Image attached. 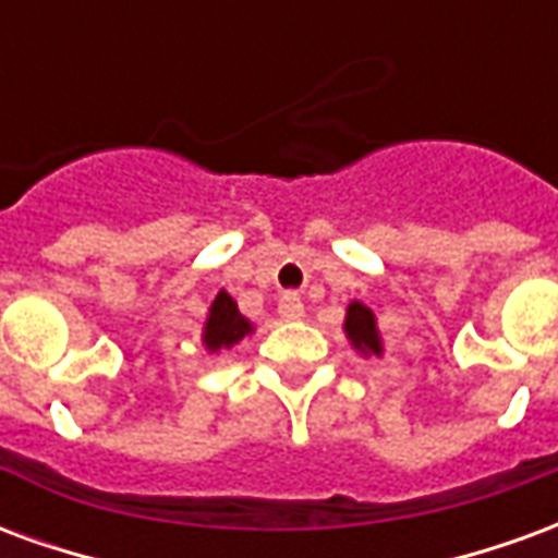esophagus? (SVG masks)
Listing matches in <instances>:
<instances>
[{"label": "esophagus", "mask_w": 558, "mask_h": 558, "mask_svg": "<svg viewBox=\"0 0 558 558\" xmlns=\"http://www.w3.org/2000/svg\"><path fill=\"white\" fill-rule=\"evenodd\" d=\"M278 314H280V319H287V323H299V319H302L304 316V304H302V299H299V295H283V299H280L278 302Z\"/></svg>", "instance_id": "esophagus-1"}]
</instances>
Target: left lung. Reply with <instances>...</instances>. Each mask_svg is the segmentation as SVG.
Here are the masks:
<instances>
[{"instance_id":"obj_1","label":"left lung","mask_w":558,"mask_h":558,"mask_svg":"<svg viewBox=\"0 0 558 558\" xmlns=\"http://www.w3.org/2000/svg\"><path fill=\"white\" fill-rule=\"evenodd\" d=\"M343 331H347V340L350 347L364 359H383V335H379V326H376V314L364 302H350L347 304V316H343Z\"/></svg>"}]
</instances>
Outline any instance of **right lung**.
<instances>
[{
	"label": "right lung",
	"instance_id": "1",
	"mask_svg": "<svg viewBox=\"0 0 558 558\" xmlns=\"http://www.w3.org/2000/svg\"><path fill=\"white\" fill-rule=\"evenodd\" d=\"M244 335H254V323L239 311V304L230 292L220 290L215 302L208 304L206 323H203V347L206 352H223L232 350L235 343H242Z\"/></svg>",
	"mask_w": 558,
	"mask_h": 558
}]
</instances>
